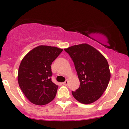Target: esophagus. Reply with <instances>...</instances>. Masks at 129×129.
I'll return each instance as SVG.
<instances>
[{
    "instance_id": "obj_1",
    "label": "esophagus",
    "mask_w": 129,
    "mask_h": 129,
    "mask_svg": "<svg viewBox=\"0 0 129 129\" xmlns=\"http://www.w3.org/2000/svg\"><path fill=\"white\" fill-rule=\"evenodd\" d=\"M62 84H63V85H67L68 84H69V82H68V81H66L65 82H63Z\"/></svg>"
}]
</instances>
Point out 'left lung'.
Here are the masks:
<instances>
[{"label": "left lung", "instance_id": "left-lung-1", "mask_svg": "<svg viewBox=\"0 0 129 129\" xmlns=\"http://www.w3.org/2000/svg\"><path fill=\"white\" fill-rule=\"evenodd\" d=\"M64 50L73 61L80 81L79 88L72 92L73 97L85 104L94 103L101 96L110 81L107 59L87 44L72 46Z\"/></svg>", "mask_w": 129, "mask_h": 129}]
</instances>
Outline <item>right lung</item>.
Listing matches in <instances>:
<instances>
[{
	"label": "right lung",
	"mask_w": 129,
	"mask_h": 129,
	"mask_svg": "<svg viewBox=\"0 0 129 129\" xmlns=\"http://www.w3.org/2000/svg\"><path fill=\"white\" fill-rule=\"evenodd\" d=\"M62 51L57 47L38 46L22 60L18 83L26 98L34 104H47L55 98L58 85L51 81V65Z\"/></svg>",
	"instance_id": "1"
}]
</instances>
